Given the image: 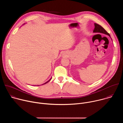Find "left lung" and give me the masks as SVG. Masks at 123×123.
I'll return each instance as SVG.
<instances>
[{
	"mask_svg": "<svg viewBox=\"0 0 123 123\" xmlns=\"http://www.w3.org/2000/svg\"><path fill=\"white\" fill-rule=\"evenodd\" d=\"M94 26H95V28H94V29L93 31V32L102 33H104V34H105L108 35V36L111 37L110 34L100 25H99L98 24H96V23H94Z\"/></svg>",
	"mask_w": 123,
	"mask_h": 123,
	"instance_id": "1",
	"label": "left lung"
}]
</instances>
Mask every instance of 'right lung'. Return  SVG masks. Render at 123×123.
I'll use <instances>...</instances> for the list:
<instances>
[{"instance_id": "obj_1", "label": "right lung", "mask_w": 123, "mask_h": 123, "mask_svg": "<svg viewBox=\"0 0 123 123\" xmlns=\"http://www.w3.org/2000/svg\"><path fill=\"white\" fill-rule=\"evenodd\" d=\"M50 80H49V81H47V82H46V83H44V84H46V83H48V82H49V81H50ZM44 84H42V85H44Z\"/></svg>"}]
</instances>
